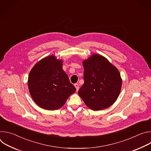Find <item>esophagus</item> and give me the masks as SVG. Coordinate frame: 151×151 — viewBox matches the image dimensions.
I'll list each match as a JSON object with an SVG mask.
<instances>
[{"instance_id":"1","label":"esophagus","mask_w":151,"mask_h":151,"mask_svg":"<svg viewBox=\"0 0 151 151\" xmlns=\"http://www.w3.org/2000/svg\"><path fill=\"white\" fill-rule=\"evenodd\" d=\"M75 88H76V91H78L79 90V84H78V83H75Z\"/></svg>"}]
</instances>
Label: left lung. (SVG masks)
Returning <instances> with one entry per match:
<instances>
[{
    "label": "left lung",
    "mask_w": 151,
    "mask_h": 151,
    "mask_svg": "<svg viewBox=\"0 0 151 151\" xmlns=\"http://www.w3.org/2000/svg\"><path fill=\"white\" fill-rule=\"evenodd\" d=\"M82 64L84 83L79 90V96L93 111H101L112 106L122 87L118 69L99 54H93Z\"/></svg>",
    "instance_id": "1"
}]
</instances>
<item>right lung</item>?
<instances>
[{
	"label": "right lung",
	"instance_id": "right-lung-1",
	"mask_svg": "<svg viewBox=\"0 0 151 151\" xmlns=\"http://www.w3.org/2000/svg\"><path fill=\"white\" fill-rule=\"evenodd\" d=\"M29 93L41 108L57 110L76 91L68 75L63 69V60L51 55L39 61L28 78Z\"/></svg>",
	"mask_w": 151,
	"mask_h": 151
}]
</instances>
